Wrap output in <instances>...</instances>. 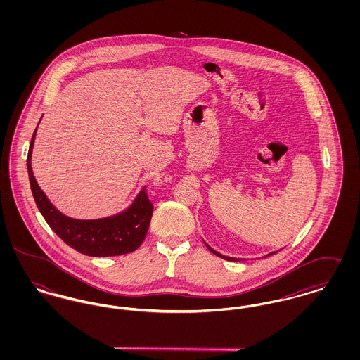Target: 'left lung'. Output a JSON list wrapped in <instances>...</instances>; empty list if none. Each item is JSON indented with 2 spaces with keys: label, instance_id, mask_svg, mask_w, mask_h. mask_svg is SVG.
<instances>
[{
  "label": "left lung",
  "instance_id": "obj_1",
  "mask_svg": "<svg viewBox=\"0 0 360 360\" xmlns=\"http://www.w3.org/2000/svg\"><path fill=\"white\" fill-rule=\"evenodd\" d=\"M206 247H207V248H209V250H210V252H213V254H214V255H217V257H223V259H226V260H229V262H236V260H238V259H236V257H223V255H221V254H219V252H217V251H214V250H213V248H210V247H209V245H207V244H206ZM276 252H278V251H275V252H270V254H269V255H273V254H276ZM269 255H266V257H269Z\"/></svg>",
  "mask_w": 360,
  "mask_h": 360
}]
</instances>
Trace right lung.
<instances>
[{"label":"right lung","instance_id":"obj_1","mask_svg":"<svg viewBox=\"0 0 360 360\" xmlns=\"http://www.w3.org/2000/svg\"><path fill=\"white\" fill-rule=\"evenodd\" d=\"M36 131L27 158L28 176L36 206L52 231L71 248L87 257H117L137 250L146 239L154 210L146 188L137 193L131 205L117 214L94 220L71 219L52 205L34 176L31 159Z\"/></svg>","mask_w":360,"mask_h":360}]
</instances>
